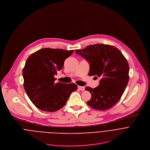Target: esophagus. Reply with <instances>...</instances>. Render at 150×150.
<instances>
[{
	"instance_id": "34e87169",
	"label": "esophagus",
	"mask_w": 150,
	"mask_h": 150,
	"mask_svg": "<svg viewBox=\"0 0 150 150\" xmlns=\"http://www.w3.org/2000/svg\"><path fill=\"white\" fill-rule=\"evenodd\" d=\"M78 88H79V89L81 91H84V90H85V87L84 86H79Z\"/></svg>"
}]
</instances>
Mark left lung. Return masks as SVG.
I'll return each instance as SVG.
<instances>
[{"instance_id": "obj_1", "label": "left lung", "mask_w": 150, "mask_h": 150, "mask_svg": "<svg viewBox=\"0 0 150 150\" xmlns=\"http://www.w3.org/2000/svg\"><path fill=\"white\" fill-rule=\"evenodd\" d=\"M75 52L89 63L88 76L101 79L96 87L85 88L92 95L87 104L99 110L112 108L121 99L129 81V68L125 57L115 47L102 44L88 45Z\"/></svg>"}]
</instances>
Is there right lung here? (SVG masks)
<instances>
[{
    "label": "right lung",
    "mask_w": 150,
    "mask_h": 150,
    "mask_svg": "<svg viewBox=\"0 0 150 150\" xmlns=\"http://www.w3.org/2000/svg\"><path fill=\"white\" fill-rule=\"evenodd\" d=\"M73 52V50L45 48L28 58L22 71L23 86L37 108L47 112L60 109L70 94L77 89V86L73 83H55L54 76L63 69L65 59Z\"/></svg>",
    "instance_id": "obj_1"
}]
</instances>
